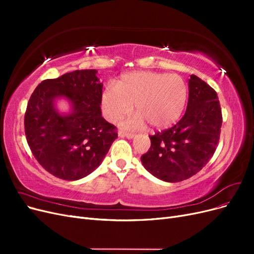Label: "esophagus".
<instances>
[{"label":"esophagus","instance_id":"esophagus-1","mask_svg":"<svg viewBox=\"0 0 254 254\" xmlns=\"http://www.w3.org/2000/svg\"><path fill=\"white\" fill-rule=\"evenodd\" d=\"M119 135L121 137H127V139H133V137L135 136L133 133H126V132H122V131L119 132Z\"/></svg>","mask_w":254,"mask_h":254}]
</instances>
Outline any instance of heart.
<instances>
[{"instance_id":"1","label":"heart","mask_w":254,"mask_h":254,"mask_svg":"<svg viewBox=\"0 0 254 254\" xmlns=\"http://www.w3.org/2000/svg\"><path fill=\"white\" fill-rule=\"evenodd\" d=\"M188 99L186 81L176 74L132 72L122 76L118 86L108 83L102 95L105 118L115 123L133 109L139 112L121 124L124 129L143 128L146 122L163 128L180 118Z\"/></svg>"}]
</instances>
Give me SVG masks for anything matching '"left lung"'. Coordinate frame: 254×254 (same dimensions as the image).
I'll list each match as a JSON object with an SVG mask.
<instances>
[{
	"mask_svg": "<svg viewBox=\"0 0 254 254\" xmlns=\"http://www.w3.org/2000/svg\"><path fill=\"white\" fill-rule=\"evenodd\" d=\"M222 123L217 93L195 75L189 79L183 118L170 129L149 135V150L141 157L145 170L165 182L196 175L216 150Z\"/></svg>",
	"mask_w": 254,
	"mask_h": 254,
	"instance_id": "left-lung-1",
	"label": "left lung"
}]
</instances>
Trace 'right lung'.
I'll use <instances>...</instances> for the list:
<instances>
[{
    "label": "right lung",
    "mask_w": 254,
    "mask_h": 254,
    "mask_svg": "<svg viewBox=\"0 0 254 254\" xmlns=\"http://www.w3.org/2000/svg\"><path fill=\"white\" fill-rule=\"evenodd\" d=\"M96 70H77L43 80L30 96L24 117L25 135L40 165L53 176L79 180L101 165L118 137L102 117L103 83ZM70 103L61 114L58 99Z\"/></svg>",
    "instance_id": "add662e5"
}]
</instances>
